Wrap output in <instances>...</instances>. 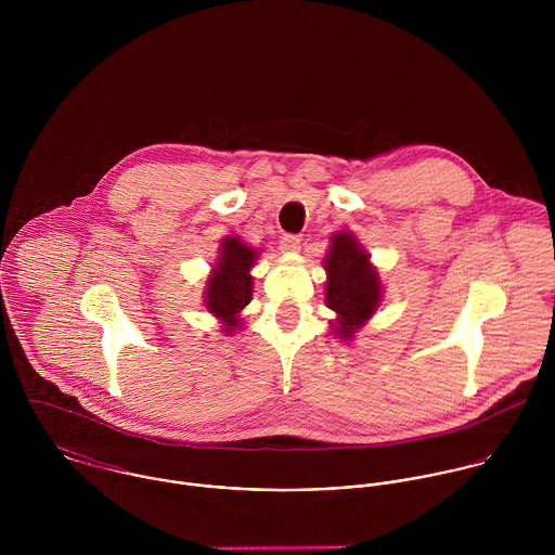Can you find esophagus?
Instances as JSON below:
<instances>
[{
    "label": "esophagus",
    "mask_w": 555,
    "mask_h": 555,
    "mask_svg": "<svg viewBox=\"0 0 555 555\" xmlns=\"http://www.w3.org/2000/svg\"><path fill=\"white\" fill-rule=\"evenodd\" d=\"M280 247L284 251H299L301 249V238L297 237V235H284L282 241H280Z\"/></svg>",
    "instance_id": "34e87169"
}]
</instances>
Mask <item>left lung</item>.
Listing matches in <instances>:
<instances>
[{"mask_svg":"<svg viewBox=\"0 0 555 555\" xmlns=\"http://www.w3.org/2000/svg\"><path fill=\"white\" fill-rule=\"evenodd\" d=\"M322 260L326 271L324 304L335 312L328 320L331 333L341 341H352L380 308L385 288L372 256L350 231H337L328 238Z\"/></svg>","mask_w":555,"mask_h":555,"instance_id":"1","label":"left lung"}]
</instances>
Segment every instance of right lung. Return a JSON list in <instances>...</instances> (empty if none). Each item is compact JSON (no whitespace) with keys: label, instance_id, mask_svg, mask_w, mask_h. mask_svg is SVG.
<instances>
[{"label":"right lung","instance_id":"1","mask_svg":"<svg viewBox=\"0 0 555 555\" xmlns=\"http://www.w3.org/2000/svg\"><path fill=\"white\" fill-rule=\"evenodd\" d=\"M260 251L249 247L237 235L220 241L218 258L209 271L207 286L203 293V304L209 314L218 318L224 335H235L243 328L241 312L251 301V267L256 264Z\"/></svg>","mask_w":555,"mask_h":555}]
</instances>
